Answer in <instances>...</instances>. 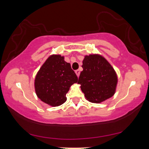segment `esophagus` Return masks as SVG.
I'll list each match as a JSON object with an SVG mask.
<instances>
[{
    "mask_svg": "<svg viewBox=\"0 0 149 149\" xmlns=\"http://www.w3.org/2000/svg\"><path fill=\"white\" fill-rule=\"evenodd\" d=\"M80 71L79 69H78V70H76V75H77V76H80Z\"/></svg>",
    "mask_w": 149,
    "mask_h": 149,
    "instance_id": "1",
    "label": "esophagus"
}]
</instances>
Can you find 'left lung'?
Listing matches in <instances>:
<instances>
[{
	"instance_id": "8db88e82",
	"label": "left lung",
	"mask_w": 149,
	"mask_h": 149,
	"mask_svg": "<svg viewBox=\"0 0 149 149\" xmlns=\"http://www.w3.org/2000/svg\"><path fill=\"white\" fill-rule=\"evenodd\" d=\"M82 67L78 83L89 102L100 103L114 95L118 78L107 59L97 54L85 56Z\"/></svg>"
}]
</instances>
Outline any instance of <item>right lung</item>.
<instances>
[{
  "label": "right lung",
  "instance_id": "add662e5",
  "mask_svg": "<svg viewBox=\"0 0 149 149\" xmlns=\"http://www.w3.org/2000/svg\"><path fill=\"white\" fill-rule=\"evenodd\" d=\"M77 82L78 77L64 57L52 55L36 76L35 90L40 100L52 107H57L66 102L70 87Z\"/></svg>",
  "mask_w": 149,
  "mask_h": 149
}]
</instances>
